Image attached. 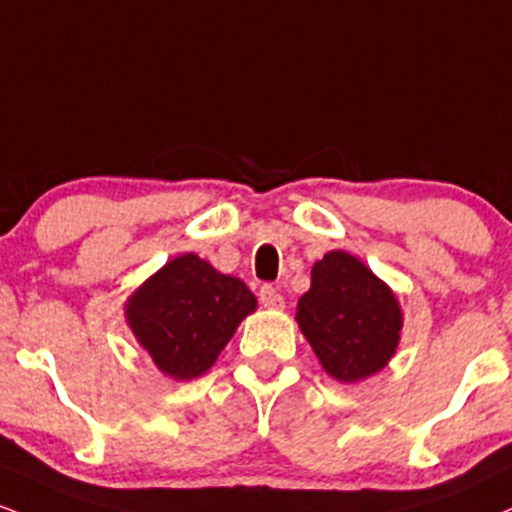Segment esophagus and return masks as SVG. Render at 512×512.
<instances>
[{"label": "esophagus", "instance_id": "obj_1", "mask_svg": "<svg viewBox=\"0 0 512 512\" xmlns=\"http://www.w3.org/2000/svg\"><path fill=\"white\" fill-rule=\"evenodd\" d=\"M260 300H262L264 307H269V310H279V307H283L281 293L276 291L274 286H262L260 288Z\"/></svg>", "mask_w": 512, "mask_h": 512}]
</instances>
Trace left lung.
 Masks as SVG:
<instances>
[{"instance_id":"1","label":"left lung","mask_w":512,"mask_h":512,"mask_svg":"<svg viewBox=\"0 0 512 512\" xmlns=\"http://www.w3.org/2000/svg\"><path fill=\"white\" fill-rule=\"evenodd\" d=\"M295 319L324 372L343 384L389 365L403 329L391 288L343 250L326 252L312 267V286L298 300Z\"/></svg>"}]
</instances>
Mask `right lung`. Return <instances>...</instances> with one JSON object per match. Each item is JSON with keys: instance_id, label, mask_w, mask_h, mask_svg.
Instances as JSON below:
<instances>
[{"instance_id": "right-lung-1", "label": "right lung", "mask_w": 512, "mask_h": 512, "mask_svg": "<svg viewBox=\"0 0 512 512\" xmlns=\"http://www.w3.org/2000/svg\"><path fill=\"white\" fill-rule=\"evenodd\" d=\"M255 307L257 298L243 281L186 252L128 298L126 322L159 372L188 381L217 362Z\"/></svg>"}]
</instances>
